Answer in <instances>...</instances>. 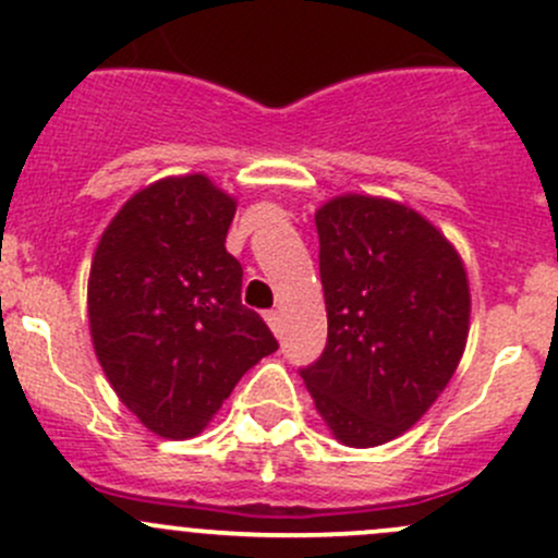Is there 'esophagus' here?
Segmentation results:
<instances>
[{
	"label": "esophagus",
	"instance_id": "esophagus-1",
	"mask_svg": "<svg viewBox=\"0 0 558 558\" xmlns=\"http://www.w3.org/2000/svg\"><path fill=\"white\" fill-rule=\"evenodd\" d=\"M264 320H267V326L272 328L275 333H280V310H267V313H264Z\"/></svg>",
	"mask_w": 558,
	"mask_h": 558
}]
</instances>
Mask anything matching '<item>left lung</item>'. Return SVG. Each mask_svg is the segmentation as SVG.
I'll list each match as a JSON object with an SVG mask.
<instances>
[{"mask_svg": "<svg viewBox=\"0 0 558 558\" xmlns=\"http://www.w3.org/2000/svg\"><path fill=\"white\" fill-rule=\"evenodd\" d=\"M315 227L328 342L299 374L337 441L379 447L417 425L465 353V264L438 227L387 197H331Z\"/></svg>", "mask_w": 558, "mask_h": 558, "instance_id": "8db88e82", "label": "left lung"}]
</instances>
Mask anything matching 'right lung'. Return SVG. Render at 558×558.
<instances>
[{"mask_svg":"<svg viewBox=\"0 0 558 558\" xmlns=\"http://www.w3.org/2000/svg\"><path fill=\"white\" fill-rule=\"evenodd\" d=\"M238 201L205 173L168 175L131 197L96 245L87 318L117 398L162 438H192L272 331L240 302L243 267L225 240Z\"/></svg>","mask_w":558,"mask_h":558,"instance_id":"obj_1","label":"right lung"}]
</instances>
